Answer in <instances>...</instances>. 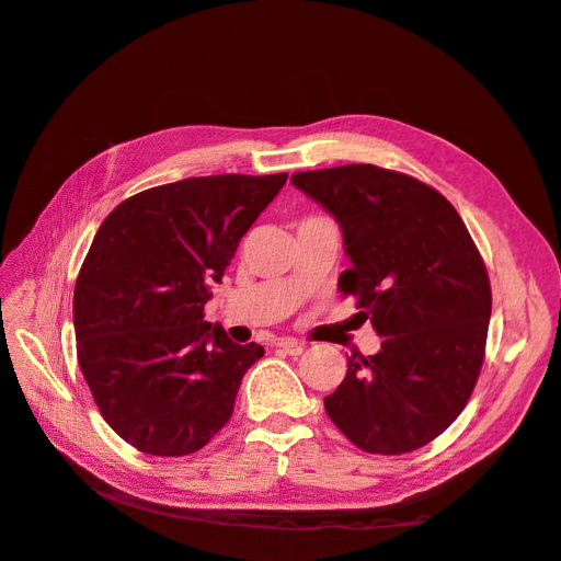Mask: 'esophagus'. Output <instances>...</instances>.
I'll return each mask as SVG.
<instances>
[{
	"mask_svg": "<svg viewBox=\"0 0 561 561\" xmlns=\"http://www.w3.org/2000/svg\"><path fill=\"white\" fill-rule=\"evenodd\" d=\"M276 348L290 353V355H299L304 351V346L299 342H295V339H278L276 342Z\"/></svg>",
	"mask_w": 561,
	"mask_h": 561,
	"instance_id": "obj_1",
	"label": "esophagus"
}]
</instances>
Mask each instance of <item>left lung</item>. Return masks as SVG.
Instances as JSON below:
<instances>
[{
  "mask_svg": "<svg viewBox=\"0 0 561 561\" xmlns=\"http://www.w3.org/2000/svg\"><path fill=\"white\" fill-rule=\"evenodd\" d=\"M293 184L342 227L339 290L383 336L348 355L325 412L367 454L398 456L443 435L484 363L491 285L461 215L431 184L371 163L301 171Z\"/></svg>",
  "mask_w": 561,
  "mask_h": 561,
  "instance_id": "obj_1",
  "label": "left lung"
}]
</instances>
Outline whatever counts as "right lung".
<instances>
[{
    "label": "right lung",
    "mask_w": 561,
    "mask_h": 561,
    "mask_svg": "<svg viewBox=\"0 0 561 561\" xmlns=\"http://www.w3.org/2000/svg\"><path fill=\"white\" fill-rule=\"evenodd\" d=\"M285 180L231 173L151 186L100 225L75 287L77 360L100 414L135 449L194 454L231 419L264 348L233 344L203 307Z\"/></svg>",
    "instance_id": "right-lung-1"
}]
</instances>
